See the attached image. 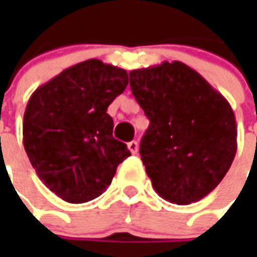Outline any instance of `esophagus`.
Here are the masks:
<instances>
[{"mask_svg":"<svg viewBox=\"0 0 257 257\" xmlns=\"http://www.w3.org/2000/svg\"><path fill=\"white\" fill-rule=\"evenodd\" d=\"M127 147H128V150L132 152L133 154H136L139 152V143L137 142H130V143H127Z\"/></svg>","mask_w":257,"mask_h":257,"instance_id":"34e87169","label":"esophagus"}]
</instances>
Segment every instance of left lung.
Returning a JSON list of instances; mask_svg holds the SVG:
<instances>
[{"instance_id":"left-lung-1","label":"left lung","mask_w":257,"mask_h":257,"mask_svg":"<svg viewBox=\"0 0 257 257\" xmlns=\"http://www.w3.org/2000/svg\"><path fill=\"white\" fill-rule=\"evenodd\" d=\"M130 87L150 120L140 156L164 200L190 204L222 182L237 149L230 104L180 61L130 71Z\"/></svg>"}]
</instances>
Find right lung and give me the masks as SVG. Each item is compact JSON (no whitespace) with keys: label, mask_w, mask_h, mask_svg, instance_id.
Segmentation results:
<instances>
[{"label":"right lung","mask_w":257,"mask_h":257,"mask_svg":"<svg viewBox=\"0 0 257 257\" xmlns=\"http://www.w3.org/2000/svg\"><path fill=\"white\" fill-rule=\"evenodd\" d=\"M128 84L123 68L87 60L35 90L24 113L23 143L38 177L68 203L98 197L130 156L113 137L107 108Z\"/></svg>","instance_id":"1"}]
</instances>
